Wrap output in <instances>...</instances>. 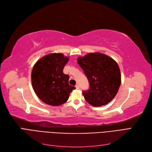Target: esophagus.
Instances as JSON below:
<instances>
[{
  "mask_svg": "<svg viewBox=\"0 0 152 152\" xmlns=\"http://www.w3.org/2000/svg\"><path fill=\"white\" fill-rule=\"evenodd\" d=\"M75 87H76L77 89H79V86L78 85V84H77V85L75 86Z\"/></svg>",
  "mask_w": 152,
  "mask_h": 152,
  "instance_id": "esophagus-1",
  "label": "esophagus"
}]
</instances>
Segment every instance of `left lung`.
<instances>
[{"label":"left lung","instance_id":"left-lung-1","mask_svg":"<svg viewBox=\"0 0 152 152\" xmlns=\"http://www.w3.org/2000/svg\"><path fill=\"white\" fill-rule=\"evenodd\" d=\"M77 62L89 82V89L82 91L87 102L98 107L111 102L121 84V71L117 62L100 53L79 57Z\"/></svg>","mask_w":152,"mask_h":152}]
</instances>
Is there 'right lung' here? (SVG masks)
I'll list each match as a JSON object with an SVG mask.
<instances>
[{"label": "right lung", "instance_id": "right-lung-1", "mask_svg": "<svg viewBox=\"0 0 152 152\" xmlns=\"http://www.w3.org/2000/svg\"><path fill=\"white\" fill-rule=\"evenodd\" d=\"M68 57L61 53L45 55L36 62L31 72V84L35 94L51 106L65 103L75 87L69 85V76L63 70Z\"/></svg>", "mask_w": 152, "mask_h": 152}]
</instances>
